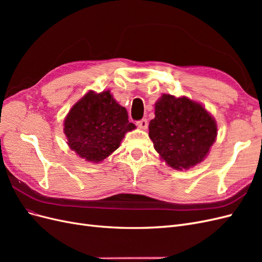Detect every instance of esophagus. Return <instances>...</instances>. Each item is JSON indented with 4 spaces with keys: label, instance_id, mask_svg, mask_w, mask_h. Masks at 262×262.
I'll use <instances>...</instances> for the list:
<instances>
[{
    "label": "esophagus",
    "instance_id": "esophagus-1",
    "mask_svg": "<svg viewBox=\"0 0 262 262\" xmlns=\"http://www.w3.org/2000/svg\"><path fill=\"white\" fill-rule=\"evenodd\" d=\"M137 125L139 126L140 129L146 130V129H147V126H148V122H147L146 119H142V120H140V121H138V122H137Z\"/></svg>",
    "mask_w": 262,
    "mask_h": 262
}]
</instances>
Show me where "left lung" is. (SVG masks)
<instances>
[{"mask_svg":"<svg viewBox=\"0 0 262 262\" xmlns=\"http://www.w3.org/2000/svg\"><path fill=\"white\" fill-rule=\"evenodd\" d=\"M148 130L156 152L179 170L202 162L217 136L215 120L199 102L168 94L156 101Z\"/></svg>","mask_w":262,"mask_h":262,"instance_id":"1","label":"left lung"}]
</instances>
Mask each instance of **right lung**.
I'll list each match as a JSON object with an SVG mask.
<instances>
[{"mask_svg": "<svg viewBox=\"0 0 262 262\" xmlns=\"http://www.w3.org/2000/svg\"><path fill=\"white\" fill-rule=\"evenodd\" d=\"M136 125L128 120L126 109L109 91L89 92L70 110L64 134L70 148L87 162L99 163L116 150L128 131Z\"/></svg>", "mask_w": 262, "mask_h": 262, "instance_id": "right-lung-1", "label": "right lung"}]
</instances>
